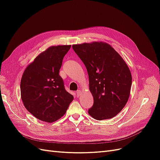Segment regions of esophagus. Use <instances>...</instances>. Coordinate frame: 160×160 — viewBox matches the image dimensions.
Instances as JSON below:
<instances>
[{
    "label": "esophagus",
    "instance_id": "obj_1",
    "mask_svg": "<svg viewBox=\"0 0 160 160\" xmlns=\"http://www.w3.org/2000/svg\"><path fill=\"white\" fill-rule=\"evenodd\" d=\"M81 90H77V91H76V94H77V96L78 97V96H79L80 95H81Z\"/></svg>",
    "mask_w": 160,
    "mask_h": 160
}]
</instances>
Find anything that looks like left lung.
I'll return each instance as SVG.
<instances>
[{
  "mask_svg": "<svg viewBox=\"0 0 160 160\" xmlns=\"http://www.w3.org/2000/svg\"><path fill=\"white\" fill-rule=\"evenodd\" d=\"M72 49L88 72L93 105L88 113L97 120L111 119L127 103L132 83L128 65L108 43L73 45Z\"/></svg>",
  "mask_w": 160,
  "mask_h": 160,
  "instance_id": "left-lung-1",
  "label": "left lung"
}]
</instances>
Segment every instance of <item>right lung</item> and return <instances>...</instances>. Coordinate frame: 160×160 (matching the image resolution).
<instances>
[{"mask_svg": "<svg viewBox=\"0 0 160 160\" xmlns=\"http://www.w3.org/2000/svg\"><path fill=\"white\" fill-rule=\"evenodd\" d=\"M71 45L52 46L38 55L23 72L21 99L38 119L52 123L66 113L73 96L67 92L59 75L62 59Z\"/></svg>", "mask_w": 160, "mask_h": 160, "instance_id": "add662e5", "label": "right lung"}]
</instances>
